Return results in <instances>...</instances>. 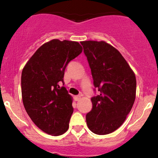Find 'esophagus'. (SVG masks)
<instances>
[{
    "instance_id": "34e87169",
    "label": "esophagus",
    "mask_w": 158,
    "mask_h": 158,
    "mask_svg": "<svg viewBox=\"0 0 158 158\" xmlns=\"http://www.w3.org/2000/svg\"><path fill=\"white\" fill-rule=\"evenodd\" d=\"M81 96H74V100H76V101H79V100H81Z\"/></svg>"
}]
</instances>
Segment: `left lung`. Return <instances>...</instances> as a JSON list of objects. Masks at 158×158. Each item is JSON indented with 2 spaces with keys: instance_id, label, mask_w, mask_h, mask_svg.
<instances>
[{
  "instance_id": "8db88e82",
  "label": "left lung",
  "mask_w": 158,
  "mask_h": 158,
  "mask_svg": "<svg viewBox=\"0 0 158 158\" xmlns=\"http://www.w3.org/2000/svg\"><path fill=\"white\" fill-rule=\"evenodd\" d=\"M93 85L100 94L91 99L93 108L86 115L89 130L107 135L118 129L131 111L136 96V77L125 58L104 41H83Z\"/></svg>"
}]
</instances>
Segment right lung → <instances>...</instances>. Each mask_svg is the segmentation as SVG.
I'll return each mask as SVG.
<instances>
[{"label":"right lung","instance_id":"obj_1","mask_svg":"<svg viewBox=\"0 0 158 158\" xmlns=\"http://www.w3.org/2000/svg\"><path fill=\"white\" fill-rule=\"evenodd\" d=\"M81 52L77 42L52 40L38 49L23 67V106L33 123L48 135L58 136L69 128L73 98L59 83H63L68 63Z\"/></svg>","mask_w":158,"mask_h":158}]
</instances>
